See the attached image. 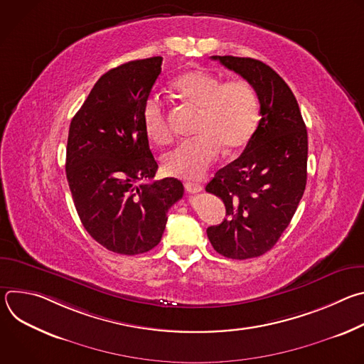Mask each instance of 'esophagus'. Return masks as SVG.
I'll return each mask as SVG.
<instances>
[{"label": "esophagus", "instance_id": "esophagus-1", "mask_svg": "<svg viewBox=\"0 0 364 364\" xmlns=\"http://www.w3.org/2000/svg\"><path fill=\"white\" fill-rule=\"evenodd\" d=\"M184 187L188 193H198V191L203 190V187L200 184H196V183H186Z\"/></svg>", "mask_w": 364, "mask_h": 364}]
</instances>
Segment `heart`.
I'll list each match as a JSON object with an SVG mask.
<instances>
[{
  "label": "heart",
  "mask_w": 364,
  "mask_h": 364,
  "mask_svg": "<svg viewBox=\"0 0 364 364\" xmlns=\"http://www.w3.org/2000/svg\"><path fill=\"white\" fill-rule=\"evenodd\" d=\"M184 103L200 111L197 136L180 142L163 159L166 173L181 178H200L226 151L243 146L256 129L259 103L246 80L225 82L210 72L191 70L174 82ZM144 128L155 144H167L173 134L168 127L163 99L152 93L142 109Z\"/></svg>",
  "instance_id": "obj_1"
}]
</instances>
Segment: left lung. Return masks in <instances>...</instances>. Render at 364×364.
I'll use <instances>...</instances> for the list:
<instances>
[{
  "label": "left lung",
  "mask_w": 364,
  "mask_h": 364,
  "mask_svg": "<svg viewBox=\"0 0 364 364\" xmlns=\"http://www.w3.org/2000/svg\"><path fill=\"white\" fill-rule=\"evenodd\" d=\"M256 92L261 121L240 157L220 168L205 191L220 197L226 219L207 237L230 259L271 250L288 228L306 184L308 136L298 102L285 80L250 58L212 56Z\"/></svg>",
  "instance_id": "left-lung-1"
}]
</instances>
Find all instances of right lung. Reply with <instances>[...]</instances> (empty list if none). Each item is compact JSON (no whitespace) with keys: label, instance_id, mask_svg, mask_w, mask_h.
<instances>
[{"label":"right lung","instance_id":"obj_1","mask_svg":"<svg viewBox=\"0 0 364 364\" xmlns=\"http://www.w3.org/2000/svg\"><path fill=\"white\" fill-rule=\"evenodd\" d=\"M161 63L134 60L100 76L69 128L66 177L76 212L99 245L121 255L157 246L168 209L184 194L177 178L146 183L159 164L142 109Z\"/></svg>","mask_w":364,"mask_h":364}]
</instances>
